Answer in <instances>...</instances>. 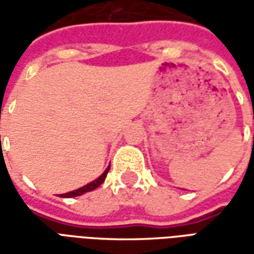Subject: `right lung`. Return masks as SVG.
Returning <instances> with one entry per match:
<instances>
[{"label":"right lung","instance_id":"obj_1","mask_svg":"<svg viewBox=\"0 0 254 254\" xmlns=\"http://www.w3.org/2000/svg\"><path fill=\"white\" fill-rule=\"evenodd\" d=\"M109 170H110V166L107 167L105 170V173L102 174V176L99 177V178H96L95 181L89 182V184H87L85 187L83 188H78V189H76V190H72V191H67V193H65V194H61V197H65V198H69V197H76V196H81V194H84V193H87V191H91V190H95L96 188H99L103 182H105L106 180V176H107V173H109Z\"/></svg>","mask_w":254,"mask_h":254}]
</instances>
